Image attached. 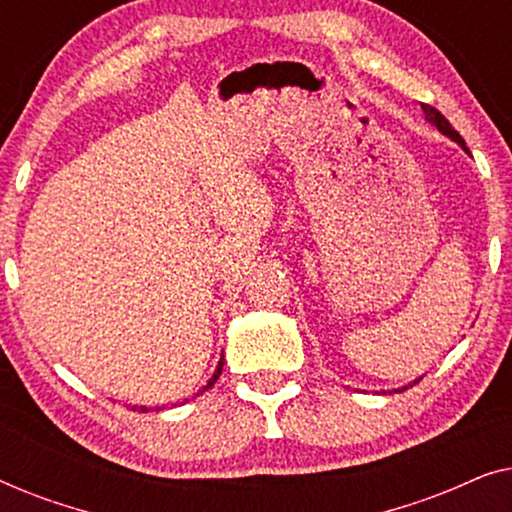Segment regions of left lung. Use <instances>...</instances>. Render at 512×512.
Segmentation results:
<instances>
[{"label":"left lung","instance_id":"1","mask_svg":"<svg viewBox=\"0 0 512 512\" xmlns=\"http://www.w3.org/2000/svg\"><path fill=\"white\" fill-rule=\"evenodd\" d=\"M422 109H424V114H426V121H431L433 125H436V128H438L440 132H443V135H447V137H452V139H454V142H457V144H461V146H464V149H466L464 139H461V135H459V132L452 128V125H450V121H447V118H445L443 114H440V111H438L436 107H431V104H422ZM419 380H422V377H419ZM419 380H415V382H412V384H417Z\"/></svg>","mask_w":512,"mask_h":512}]
</instances>
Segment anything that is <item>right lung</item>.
I'll use <instances>...</instances> for the list:
<instances>
[{
  "mask_svg": "<svg viewBox=\"0 0 512 512\" xmlns=\"http://www.w3.org/2000/svg\"><path fill=\"white\" fill-rule=\"evenodd\" d=\"M221 368H223V363H219V368H216V373L212 375V380H209V384H207L205 389H209V387H212V384H214L216 380H219V375H221ZM132 410H137V412H146V408H132Z\"/></svg>",
  "mask_w": 512,
  "mask_h": 512,
  "instance_id": "right-lung-1",
  "label": "right lung"
}]
</instances>
